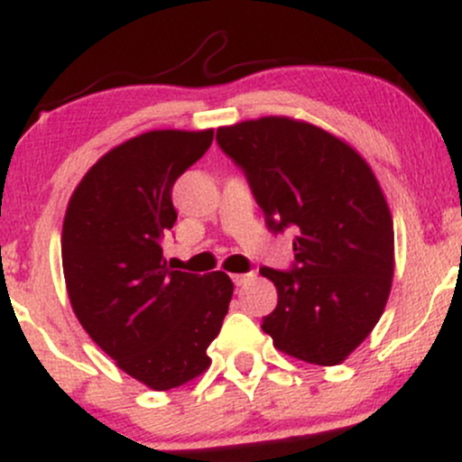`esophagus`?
<instances>
[{
    "label": "esophagus",
    "instance_id": "1",
    "mask_svg": "<svg viewBox=\"0 0 462 462\" xmlns=\"http://www.w3.org/2000/svg\"><path fill=\"white\" fill-rule=\"evenodd\" d=\"M232 280H235L236 286H245L249 280H254V273H235Z\"/></svg>",
    "mask_w": 462,
    "mask_h": 462
}]
</instances>
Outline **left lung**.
<instances>
[{
  "mask_svg": "<svg viewBox=\"0 0 462 462\" xmlns=\"http://www.w3.org/2000/svg\"><path fill=\"white\" fill-rule=\"evenodd\" d=\"M272 230L293 226V272L263 267L278 306L263 319L273 347L332 367L383 317L395 272L393 217L374 169L347 141L293 116L217 128Z\"/></svg>",
  "mask_w": 462,
  "mask_h": 462,
  "instance_id": "obj_1",
  "label": "left lung"
}]
</instances>
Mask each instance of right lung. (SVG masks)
Wrapping results in <instances>:
<instances>
[{
	"instance_id": "add662e5",
	"label": "right lung",
	"mask_w": 462,
	"mask_h": 462,
	"mask_svg": "<svg viewBox=\"0 0 462 462\" xmlns=\"http://www.w3.org/2000/svg\"><path fill=\"white\" fill-rule=\"evenodd\" d=\"M215 130H152L106 152L84 173L62 221L71 309L116 367L153 391L190 383L230 306L224 272H176L161 236L178 213L173 182L204 156Z\"/></svg>"
}]
</instances>
